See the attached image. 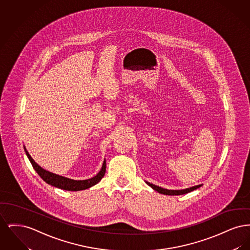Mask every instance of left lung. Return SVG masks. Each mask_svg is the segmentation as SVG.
<instances>
[{"label": "left lung", "instance_id": "left-lung-1", "mask_svg": "<svg viewBox=\"0 0 250 250\" xmlns=\"http://www.w3.org/2000/svg\"><path fill=\"white\" fill-rule=\"evenodd\" d=\"M147 184H148L154 190L157 191L158 193H161V194H164V195H170V196H172V195H183V194H187V193H188V192L195 190V189L199 188L200 187H202V185H199V186L192 187V188H186V189H183V190H168V189H165V188H159V187H157V186H155V185H153V184H150V183H148V182H147Z\"/></svg>", "mask_w": 250, "mask_h": 250}]
</instances>
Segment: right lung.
I'll list each match as a JSON object with an SVG mask.
<instances>
[{"label":"right lung","mask_w":250,"mask_h":250,"mask_svg":"<svg viewBox=\"0 0 250 250\" xmlns=\"http://www.w3.org/2000/svg\"><path fill=\"white\" fill-rule=\"evenodd\" d=\"M24 150L26 152V155L28 156L30 162L32 163V166L34 167V168L36 169L38 175L43 179L46 183H48V185L53 186V187L58 188L61 189H63V190L79 191L87 189V188L96 185L98 182H100V180L103 178V176L105 175V172H106V161L104 160L101 170L97 173V175H95V177H93V178L83 180V181H77V180L65 178V177L57 175V174L51 173L48 170H45L44 168H42L41 167L36 164L35 160L31 157V155H29V153L26 151L25 147H24Z\"/></svg>","instance_id":"add662e5"}]
</instances>
